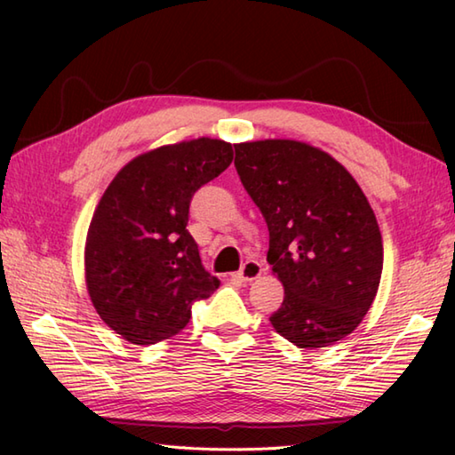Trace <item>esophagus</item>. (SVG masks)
I'll list each match as a JSON object with an SVG mask.
<instances>
[{"mask_svg": "<svg viewBox=\"0 0 455 455\" xmlns=\"http://www.w3.org/2000/svg\"><path fill=\"white\" fill-rule=\"evenodd\" d=\"M262 274H264L262 264L256 262V259H248V262L243 266V269L236 274V277L240 282H254V279H258Z\"/></svg>", "mask_w": 455, "mask_h": 455, "instance_id": "obj_1", "label": "esophagus"}]
</instances>
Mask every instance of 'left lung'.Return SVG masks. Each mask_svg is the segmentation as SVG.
I'll return each instance as SVG.
<instances>
[{"label": "left lung", "instance_id": "obj_1", "mask_svg": "<svg viewBox=\"0 0 455 455\" xmlns=\"http://www.w3.org/2000/svg\"><path fill=\"white\" fill-rule=\"evenodd\" d=\"M235 150L240 181L267 222V262L285 289L269 323L305 350L342 340L381 282L383 238L370 201L340 162L308 142L266 139Z\"/></svg>", "mask_w": 455, "mask_h": 455}]
</instances>
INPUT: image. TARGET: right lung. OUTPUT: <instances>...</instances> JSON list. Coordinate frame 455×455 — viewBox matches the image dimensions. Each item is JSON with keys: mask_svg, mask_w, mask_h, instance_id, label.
Here are the masks:
<instances>
[{"mask_svg": "<svg viewBox=\"0 0 455 455\" xmlns=\"http://www.w3.org/2000/svg\"><path fill=\"white\" fill-rule=\"evenodd\" d=\"M233 156L220 139L164 144L124 164L101 196L85 236V287L101 321L127 342L176 336L191 305L219 287L186 227L193 193Z\"/></svg>", "mask_w": 455, "mask_h": 455, "instance_id": "add662e5", "label": "right lung"}]
</instances>
